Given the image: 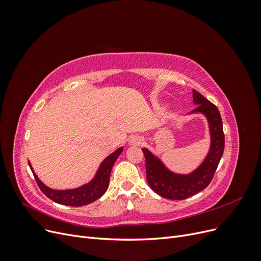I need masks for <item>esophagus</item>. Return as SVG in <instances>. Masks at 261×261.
Returning a JSON list of instances; mask_svg holds the SVG:
<instances>
[{
    "label": "esophagus",
    "mask_w": 261,
    "mask_h": 261,
    "mask_svg": "<svg viewBox=\"0 0 261 261\" xmlns=\"http://www.w3.org/2000/svg\"><path fill=\"white\" fill-rule=\"evenodd\" d=\"M144 144V139L138 135H134L129 138V145L132 146H141Z\"/></svg>",
    "instance_id": "esophagus-1"
}]
</instances>
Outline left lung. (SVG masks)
<instances>
[{
  "instance_id": "8db88e82",
  "label": "left lung",
  "mask_w": 261,
  "mask_h": 261,
  "mask_svg": "<svg viewBox=\"0 0 261 261\" xmlns=\"http://www.w3.org/2000/svg\"><path fill=\"white\" fill-rule=\"evenodd\" d=\"M193 103L197 107L188 115L202 114L206 117L210 136L209 150L198 167L186 174L173 172L156 154L143 148L148 184L154 193L167 199H186L206 188L223 154V125L218 108L196 90H193Z\"/></svg>"
}]
</instances>
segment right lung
Masks as SVG:
<instances>
[{"label":"right lung","mask_w":261,"mask_h":261,"mask_svg":"<svg viewBox=\"0 0 261 261\" xmlns=\"http://www.w3.org/2000/svg\"><path fill=\"white\" fill-rule=\"evenodd\" d=\"M122 151L123 147H120L116 149L114 152L109 154L106 159L101 162L96 174H94V176L88 181V183H86L80 187L70 189H53L49 186H46L43 181L37 176L29 161L28 163L39 188L41 189L42 193L48 197V198L60 204H64V206L82 207L85 206V204H89L94 200L99 199L100 197L107 192L110 183L111 170L118 155L122 153Z\"/></svg>","instance_id":"obj_1"}]
</instances>
